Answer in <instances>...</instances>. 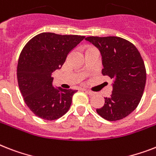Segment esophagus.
<instances>
[{
  "label": "esophagus",
  "mask_w": 156,
  "mask_h": 156,
  "mask_svg": "<svg viewBox=\"0 0 156 156\" xmlns=\"http://www.w3.org/2000/svg\"><path fill=\"white\" fill-rule=\"evenodd\" d=\"M86 92H87V94H89V95H94V94H95V92H94V91H91V90H86Z\"/></svg>",
  "instance_id": "34e87169"
}]
</instances>
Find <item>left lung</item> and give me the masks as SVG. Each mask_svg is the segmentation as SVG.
Here are the masks:
<instances>
[{
    "label": "left lung",
    "mask_w": 156,
    "mask_h": 156,
    "mask_svg": "<svg viewBox=\"0 0 156 156\" xmlns=\"http://www.w3.org/2000/svg\"><path fill=\"white\" fill-rule=\"evenodd\" d=\"M86 41L98 49L102 74L113 79L112 94L105 98L97 113L108 121L126 117L138 107L146 84V69L140 53L130 41L119 37H88Z\"/></svg>",
    "instance_id": "1"
}]
</instances>
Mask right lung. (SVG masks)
I'll list each match as a JSON object with an SVG mask.
<instances>
[{"label":"right lung","mask_w":156,"mask_h":156,"mask_svg":"<svg viewBox=\"0 0 156 156\" xmlns=\"http://www.w3.org/2000/svg\"><path fill=\"white\" fill-rule=\"evenodd\" d=\"M85 38L78 35L42 33L25 45L17 64V82L24 101L33 113L45 120L58 119L69 111L76 90L53 86L52 74Z\"/></svg>","instance_id":"right-lung-1"}]
</instances>
